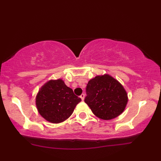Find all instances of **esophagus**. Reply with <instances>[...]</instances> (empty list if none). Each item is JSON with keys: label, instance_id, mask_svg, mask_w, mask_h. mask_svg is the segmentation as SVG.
<instances>
[{"label": "esophagus", "instance_id": "esophagus-1", "mask_svg": "<svg viewBox=\"0 0 161 161\" xmlns=\"http://www.w3.org/2000/svg\"><path fill=\"white\" fill-rule=\"evenodd\" d=\"M80 97L81 98V100H84V97H85V94H81V95L80 96Z\"/></svg>", "mask_w": 161, "mask_h": 161}]
</instances>
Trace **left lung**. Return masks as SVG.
Wrapping results in <instances>:
<instances>
[{"instance_id":"8db88e82","label":"left lung","mask_w":161,"mask_h":161,"mask_svg":"<svg viewBox=\"0 0 161 161\" xmlns=\"http://www.w3.org/2000/svg\"><path fill=\"white\" fill-rule=\"evenodd\" d=\"M85 103L97 117L110 120L125 111L128 97L117 80L108 74L94 77L88 82Z\"/></svg>"}]
</instances>
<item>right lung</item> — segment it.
<instances>
[{"mask_svg": "<svg viewBox=\"0 0 161 161\" xmlns=\"http://www.w3.org/2000/svg\"><path fill=\"white\" fill-rule=\"evenodd\" d=\"M80 101L81 99L61 79L47 81L36 96L39 114L47 122L54 124L67 119Z\"/></svg>", "mask_w": 161, "mask_h": 161, "instance_id": "obj_1", "label": "right lung"}]
</instances>
